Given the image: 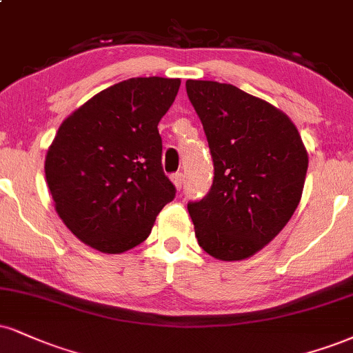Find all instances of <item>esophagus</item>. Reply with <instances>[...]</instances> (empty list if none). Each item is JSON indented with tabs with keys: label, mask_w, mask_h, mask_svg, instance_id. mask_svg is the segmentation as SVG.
Segmentation results:
<instances>
[{
	"label": "esophagus",
	"mask_w": 353,
	"mask_h": 353,
	"mask_svg": "<svg viewBox=\"0 0 353 353\" xmlns=\"http://www.w3.org/2000/svg\"><path fill=\"white\" fill-rule=\"evenodd\" d=\"M171 181L174 184V188H176L177 190L182 189V185H184V176H182V172H176L172 174L171 176Z\"/></svg>",
	"instance_id": "1"
}]
</instances>
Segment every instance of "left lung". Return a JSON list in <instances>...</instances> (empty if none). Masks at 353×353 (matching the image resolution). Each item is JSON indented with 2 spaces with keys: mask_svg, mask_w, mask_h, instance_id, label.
I'll use <instances>...</instances> for the list:
<instances>
[{
  "mask_svg": "<svg viewBox=\"0 0 353 353\" xmlns=\"http://www.w3.org/2000/svg\"><path fill=\"white\" fill-rule=\"evenodd\" d=\"M214 159V184L189 202L195 239L222 261H240L268 245L301 201L307 151L294 123L268 101L230 83L185 82Z\"/></svg>",
  "mask_w": 353,
  "mask_h": 353,
  "instance_id": "1",
  "label": "left lung"
}]
</instances>
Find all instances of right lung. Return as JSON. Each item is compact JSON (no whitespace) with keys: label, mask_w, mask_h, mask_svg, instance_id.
Returning a JSON list of instances; mask_svg holds the SVG:
<instances>
[{"label":"right lung","mask_w":353,"mask_h":353,"mask_svg":"<svg viewBox=\"0 0 353 353\" xmlns=\"http://www.w3.org/2000/svg\"><path fill=\"white\" fill-rule=\"evenodd\" d=\"M179 79L136 77L105 88L59 126L46 154L55 212L101 253L128 252L150 236L176 195L161 164V118Z\"/></svg>","instance_id":"add662e5"}]
</instances>
